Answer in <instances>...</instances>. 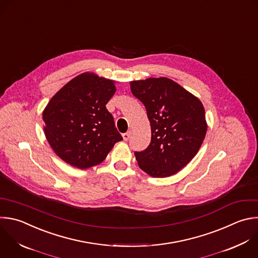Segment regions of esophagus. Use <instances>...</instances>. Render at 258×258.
I'll return each mask as SVG.
<instances>
[{
	"label": "esophagus",
	"instance_id": "1",
	"mask_svg": "<svg viewBox=\"0 0 258 258\" xmlns=\"http://www.w3.org/2000/svg\"><path fill=\"white\" fill-rule=\"evenodd\" d=\"M130 137H131V133H130V132H128V133H124V134H122V138H123V140H124V141H128Z\"/></svg>",
	"mask_w": 258,
	"mask_h": 258
}]
</instances>
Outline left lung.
I'll return each instance as SVG.
<instances>
[{
    "mask_svg": "<svg viewBox=\"0 0 258 258\" xmlns=\"http://www.w3.org/2000/svg\"><path fill=\"white\" fill-rule=\"evenodd\" d=\"M131 90L145 105L152 132L148 148L135 152L140 168L153 177L177 173L205 140L208 126L202 102L168 78L133 81Z\"/></svg>",
    "mask_w": 258,
    "mask_h": 258,
    "instance_id": "1",
    "label": "left lung"
}]
</instances>
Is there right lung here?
I'll return each mask as SVG.
<instances>
[{
    "instance_id": "1",
    "label": "right lung",
    "mask_w": 258,
    "mask_h": 258,
    "mask_svg": "<svg viewBox=\"0 0 258 258\" xmlns=\"http://www.w3.org/2000/svg\"><path fill=\"white\" fill-rule=\"evenodd\" d=\"M116 87L111 80L84 73L50 99L43 111L44 133L66 163L86 169L100 164L122 137L106 104Z\"/></svg>"
}]
</instances>
